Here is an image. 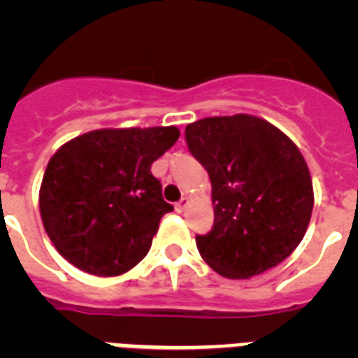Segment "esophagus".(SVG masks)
<instances>
[{"label": "esophagus", "mask_w": 358, "mask_h": 358, "mask_svg": "<svg viewBox=\"0 0 358 358\" xmlns=\"http://www.w3.org/2000/svg\"><path fill=\"white\" fill-rule=\"evenodd\" d=\"M188 202H189L188 199L182 197L181 201H179V202H177V204H176V210L179 211V213H181V211H185V210H186V206H188Z\"/></svg>", "instance_id": "esophagus-1"}]
</instances>
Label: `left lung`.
I'll return each instance as SVG.
<instances>
[{
  "mask_svg": "<svg viewBox=\"0 0 358 358\" xmlns=\"http://www.w3.org/2000/svg\"><path fill=\"white\" fill-rule=\"evenodd\" d=\"M186 145L208 170L215 222L197 249L220 276L240 280L276 267L308 227L314 189L301 152L256 116H213L186 125Z\"/></svg>",
  "mask_w": 358,
  "mask_h": 358,
  "instance_id": "left-lung-1",
  "label": "left lung"
}]
</instances>
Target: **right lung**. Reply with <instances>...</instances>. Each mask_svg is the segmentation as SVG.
<instances>
[{
    "label": "right lung",
    "instance_id": "obj_1",
    "mask_svg": "<svg viewBox=\"0 0 358 358\" xmlns=\"http://www.w3.org/2000/svg\"><path fill=\"white\" fill-rule=\"evenodd\" d=\"M177 138V127L100 129L53 154L39 210L50 240L69 264L107 278L143 260L161 217L173 210L150 166Z\"/></svg>",
    "mask_w": 358,
    "mask_h": 358
}]
</instances>
